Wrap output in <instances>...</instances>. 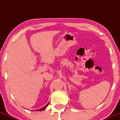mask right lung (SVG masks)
<instances>
[{
    "label": "right lung",
    "instance_id": "right-lung-1",
    "mask_svg": "<svg viewBox=\"0 0 120 120\" xmlns=\"http://www.w3.org/2000/svg\"><path fill=\"white\" fill-rule=\"evenodd\" d=\"M49 103H48V104H47V105H45V107H43L42 108H41V109H38V110H35V111H43V110H44V109H46V107H47V105H49Z\"/></svg>",
    "mask_w": 120,
    "mask_h": 120
}]
</instances>
